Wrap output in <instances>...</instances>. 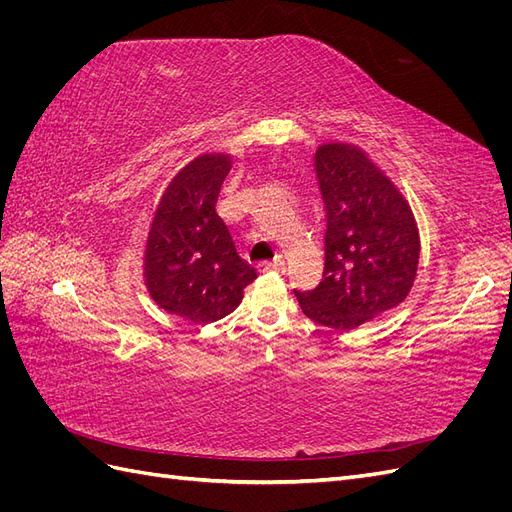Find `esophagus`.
<instances>
[{
  "label": "esophagus",
  "mask_w": 512,
  "mask_h": 512,
  "mask_svg": "<svg viewBox=\"0 0 512 512\" xmlns=\"http://www.w3.org/2000/svg\"><path fill=\"white\" fill-rule=\"evenodd\" d=\"M284 265H286L284 256H275L271 262H265V265H260V267L267 271H284Z\"/></svg>",
  "instance_id": "1"
}]
</instances>
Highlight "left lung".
I'll return each instance as SVG.
<instances>
[{
  "instance_id": "8db88e82",
  "label": "left lung",
  "mask_w": 512,
  "mask_h": 512,
  "mask_svg": "<svg viewBox=\"0 0 512 512\" xmlns=\"http://www.w3.org/2000/svg\"><path fill=\"white\" fill-rule=\"evenodd\" d=\"M316 175L327 211L324 271L294 297L307 318L350 331L408 297L421 243L404 196L361 149L322 145Z\"/></svg>"
}]
</instances>
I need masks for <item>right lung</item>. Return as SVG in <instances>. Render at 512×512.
<instances>
[{"label": "right lung", "mask_w": 512, "mask_h": 512, "mask_svg": "<svg viewBox=\"0 0 512 512\" xmlns=\"http://www.w3.org/2000/svg\"><path fill=\"white\" fill-rule=\"evenodd\" d=\"M228 170V156L190 162L170 181L149 230V294L166 312L192 322H215L235 312L243 288L256 280L215 213Z\"/></svg>", "instance_id": "add662e5"}]
</instances>
